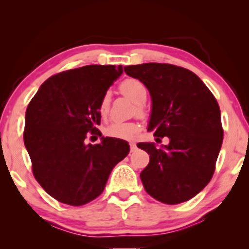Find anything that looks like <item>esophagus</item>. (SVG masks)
Wrapping results in <instances>:
<instances>
[{
  "mask_svg": "<svg viewBox=\"0 0 249 249\" xmlns=\"http://www.w3.org/2000/svg\"><path fill=\"white\" fill-rule=\"evenodd\" d=\"M129 145H130V151H131V152H134V151H135V149H136V148H137V146H136V144H135V142H129Z\"/></svg>",
  "mask_w": 249,
  "mask_h": 249,
  "instance_id": "1",
  "label": "esophagus"
}]
</instances>
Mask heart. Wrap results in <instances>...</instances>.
Here are the masks:
<instances>
[{"mask_svg":"<svg viewBox=\"0 0 249 249\" xmlns=\"http://www.w3.org/2000/svg\"><path fill=\"white\" fill-rule=\"evenodd\" d=\"M119 89L136 104V113H137V115H139V117L145 115L146 112L142 104L145 103L146 98H147V89H146L145 85L141 80L135 79V78H129V79L122 81L120 86H119ZM110 93H105L101 98L100 104H98V112H100L102 117H107V115L108 108H110ZM138 131L139 124L137 122L115 121L107 125V129H105V135L112 138L129 139L134 137Z\"/></svg>","mask_w":249,"mask_h":249,"instance_id":"b5f03b06","label":"heart"}]
</instances>
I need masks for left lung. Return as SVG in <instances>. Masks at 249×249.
<instances>
[{"instance_id":"obj_1","label":"left lung","mask_w":249,"mask_h":249,"mask_svg":"<svg viewBox=\"0 0 249 249\" xmlns=\"http://www.w3.org/2000/svg\"><path fill=\"white\" fill-rule=\"evenodd\" d=\"M152 96L148 131L156 141L170 139L156 148L138 142L149 155L141 173L146 193L159 202L175 205L196 196L212 179L223 141L219 104L195 73L168 63L124 67Z\"/></svg>"}]
</instances>
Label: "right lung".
<instances>
[{
    "label": "right lung",
    "mask_w": 249,
    "mask_h": 249,
    "mask_svg": "<svg viewBox=\"0 0 249 249\" xmlns=\"http://www.w3.org/2000/svg\"><path fill=\"white\" fill-rule=\"evenodd\" d=\"M122 67L91 64L54 74L44 81L26 111L23 142L33 175L61 203L80 206L103 193L115 164L128 155L127 142L102 138L98 104L122 73Z\"/></svg>",
    "instance_id": "right-lung-1"
}]
</instances>
